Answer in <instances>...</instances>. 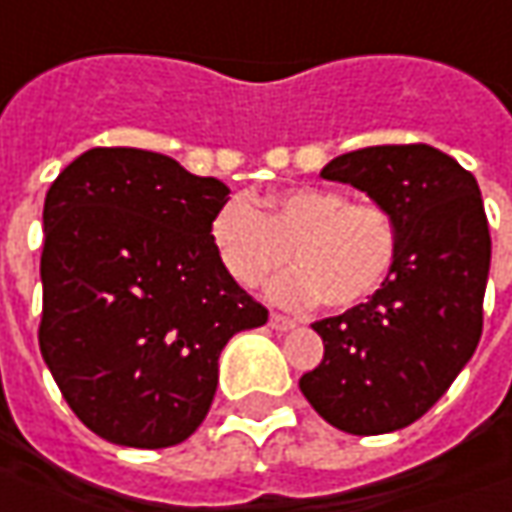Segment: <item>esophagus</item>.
<instances>
[{
    "label": "esophagus",
    "instance_id": "1",
    "mask_svg": "<svg viewBox=\"0 0 512 512\" xmlns=\"http://www.w3.org/2000/svg\"><path fill=\"white\" fill-rule=\"evenodd\" d=\"M269 326H272L274 331H289V328L297 326V320H291V317H286V314H277V311H272V314H269Z\"/></svg>",
    "mask_w": 512,
    "mask_h": 512
}]
</instances>
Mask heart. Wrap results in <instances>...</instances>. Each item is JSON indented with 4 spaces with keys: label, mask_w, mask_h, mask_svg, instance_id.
Instances as JSON below:
<instances>
[{
    "label": "heart",
    "mask_w": 512,
    "mask_h": 512,
    "mask_svg": "<svg viewBox=\"0 0 512 512\" xmlns=\"http://www.w3.org/2000/svg\"><path fill=\"white\" fill-rule=\"evenodd\" d=\"M209 240L221 269L252 289L294 266L269 286L283 306L351 309L365 303L394 272L399 223L388 206L351 201L337 186H286L252 203L232 198L212 215Z\"/></svg>",
    "instance_id": "obj_1"
}]
</instances>
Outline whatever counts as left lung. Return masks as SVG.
Wrapping results in <instances>:
<instances>
[{
    "mask_svg": "<svg viewBox=\"0 0 512 512\" xmlns=\"http://www.w3.org/2000/svg\"><path fill=\"white\" fill-rule=\"evenodd\" d=\"M394 212L399 257L368 303L317 320L326 354L300 391L328 425L391 433L436 405L473 357L490 272V229L476 178L428 144L345 152L320 172Z\"/></svg>",
    "mask_w": 512,
    "mask_h": 512,
    "instance_id": "obj_1",
    "label": "left lung"
}]
</instances>
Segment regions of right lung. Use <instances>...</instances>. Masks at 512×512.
<instances>
[{
  "label": "right lung",
  "instance_id": "add662e5",
  "mask_svg": "<svg viewBox=\"0 0 512 512\" xmlns=\"http://www.w3.org/2000/svg\"><path fill=\"white\" fill-rule=\"evenodd\" d=\"M226 201L218 178L135 147L87 150L47 189L39 348L73 414L113 445L189 439L223 345L269 320L212 249Z\"/></svg>",
  "mask_w": 512,
  "mask_h": 512
}]
</instances>
